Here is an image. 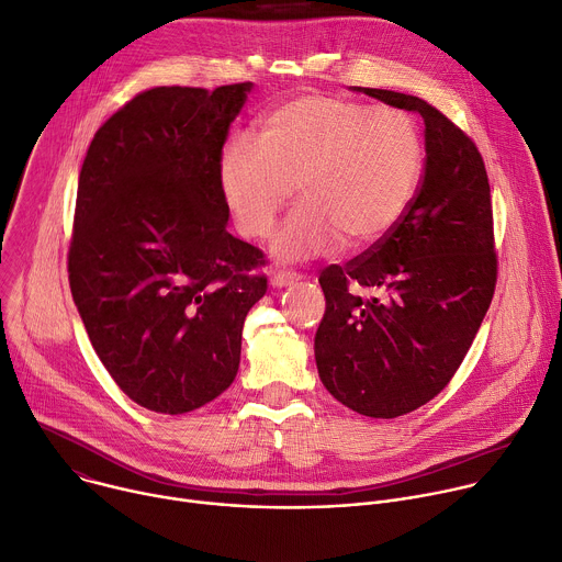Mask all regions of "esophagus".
I'll list each match as a JSON object with an SVG mask.
<instances>
[{
	"mask_svg": "<svg viewBox=\"0 0 562 562\" xmlns=\"http://www.w3.org/2000/svg\"><path fill=\"white\" fill-rule=\"evenodd\" d=\"M297 280H300V273H295V271H280V273L271 276L269 284H271L273 289H282V286H289V284L297 282Z\"/></svg>",
	"mask_w": 562,
	"mask_h": 562,
	"instance_id": "34e87169",
	"label": "esophagus"
}]
</instances>
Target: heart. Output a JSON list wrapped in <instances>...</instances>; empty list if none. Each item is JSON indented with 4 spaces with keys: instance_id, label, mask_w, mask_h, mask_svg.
<instances>
[{
    "instance_id": "obj_1",
    "label": "heart",
    "mask_w": 562,
    "mask_h": 562,
    "mask_svg": "<svg viewBox=\"0 0 562 562\" xmlns=\"http://www.w3.org/2000/svg\"><path fill=\"white\" fill-rule=\"evenodd\" d=\"M425 167L414 115L353 100L300 93L265 113L258 146L228 144L217 187L237 231L265 239L295 193L273 256L302 262L342 247L367 251L407 215Z\"/></svg>"
}]
</instances>
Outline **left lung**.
<instances>
[{"mask_svg": "<svg viewBox=\"0 0 562 562\" xmlns=\"http://www.w3.org/2000/svg\"><path fill=\"white\" fill-rule=\"evenodd\" d=\"M351 91L418 113L427 162L384 243L319 276L327 311L313 349L319 380L345 407L397 418L447 386L492 304V195L475 144L438 109L395 91Z\"/></svg>", "mask_w": 562, "mask_h": 562, "instance_id": "obj_1", "label": "left lung"}]
</instances>
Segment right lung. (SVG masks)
I'll return each mask as SVG.
<instances>
[{
	"label": "right lung",
	"instance_id": "add662e5",
	"mask_svg": "<svg viewBox=\"0 0 562 562\" xmlns=\"http://www.w3.org/2000/svg\"><path fill=\"white\" fill-rule=\"evenodd\" d=\"M254 82L157 87L95 133L68 280L91 345L139 407L180 416L231 386L262 251L226 231L217 162Z\"/></svg>",
	"mask_w": 562,
	"mask_h": 562
}]
</instances>
